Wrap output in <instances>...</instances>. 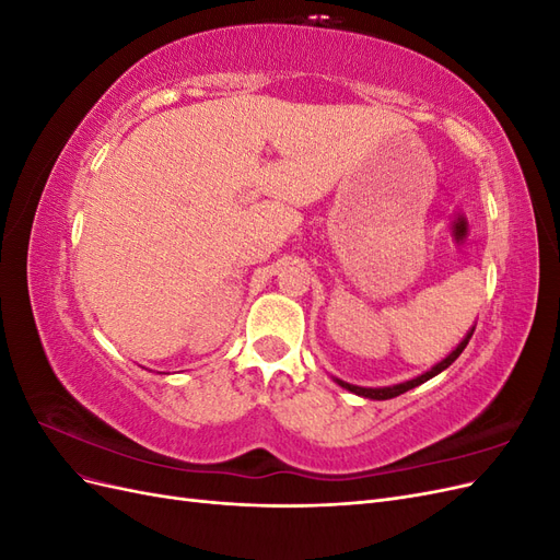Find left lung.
Segmentation results:
<instances>
[{
    "label": "left lung",
    "instance_id": "1",
    "mask_svg": "<svg viewBox=\"0 0 560 560\" xmlns=\"http://www.w3.org/2000/svg\"><path fill=\"white\" fill-rule=\"evenodd\" d=\"M471 334H474V327L467 331V336L463 338V341L457 343V346H455V350H451L442 362H436L432 369H428V371H425V374H420V376H416V378H411V381H404V383H397V385H387V387H360V385H352V383H346V381H341V378H336V376H334V383H338V385H341L343 389H348V393L358 395V397H364V399H376V401H383V399L399 397V395H404V393H409V389H413V387L422 385L425 381L434 378L436 374H442L444 369H448L457 358H460V352L467 348Z\"/></svg>",
    "mask_w": 560,
    "mask_h": 560
}]
</instances>
